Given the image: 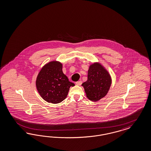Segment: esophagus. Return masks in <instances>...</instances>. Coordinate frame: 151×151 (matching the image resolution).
<instances>
[{"label":"esophagus","mask_w":151,"mask_h":151,"mask_svg":"<svg viewBox=\"0 0 151 151\" xmlns=\"http://www.w3.org/2000/svg\"><path fill=\"white\" fill-rule=\"evenodd\" d=\"M82 81H79L78 82H76V85L78 86H81L82 85Z\"/></svg>","instance_id":"34e87169"}]
</instances>
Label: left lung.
I'll use <instances>...</instances> for the list:
<instances>
[{
  "instance_id": "1",
  "label": "left lung",
  "mask_w": 151,
  "mask_h": 151,
  "mask_svg": "<svg viewBox=\"0 0 151 151\" xmlns=\"http://www.w3.org/2000/svg\"><path fill=\"white\" fill-rule=\"evenodd\" d=\"M111 84V75L99 63L90 65L87 80L82 83L86 96L89 100L97 101L106 96Z\"/></svg>"
}]
</instances>
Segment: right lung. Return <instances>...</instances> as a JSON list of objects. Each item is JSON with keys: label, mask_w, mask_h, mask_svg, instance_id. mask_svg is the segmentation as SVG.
Masks as SVG:
<instances>
[{"label": "right lung", "mask_w": 151, "mask_h": 151, "mask_svg": "<svg viewBox=\"0 0 151 151\" xmlns=\"http://www.w3.org/2000/svg\"><path fill=\"white\" fill-rule=\"evenodd\" d=\"M63 64L52 61L43 66L36 79L40 96L48 103L58 104L66 98L71 86L75 85L63 72Z\"/></svg>", "instance_id": "obj_1"}]
</instances>
